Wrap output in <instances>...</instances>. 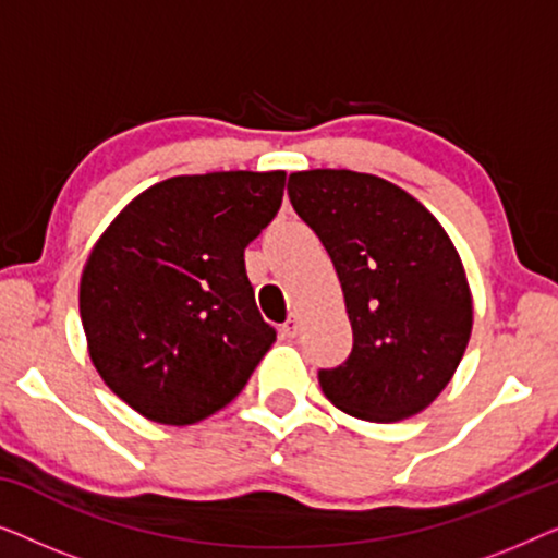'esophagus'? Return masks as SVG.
<instances>
[{
    "instance_id": "34e87169",
    "label": "esophagus",
    "mask_w": 558,
    "mask_h": 558,
    "mask_svg": "<svg viewBox=\"0 0 558 558\" xmlns=\"http://www.w3.org/2000/svg\"><path fill=\"white\" fill-rule=\"evenodd\" d=\"M281 332H284L287 338H296V332H300V317H296V315H289L287 323L281 325Z\"/></svg>"
}]
</instances>
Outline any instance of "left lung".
<instances>
[{
  "label": "left lung",
  "instance_id": "1",
  "mask_svg": "<svg viewBox=\"0 0 558 558\" xmlns=\"http://www.w3.org/2000/svg\"><path fill=\"white\" fill-rule=\"evenodd\" d=\"M289 201L330 254L353 353L319 386L373 424L424 411L452 380L472 335V292L445 228L414 195L353 170L289 174Z\"/></svg>",
  "mask_w": 558,
  "mask_h": 558
}]
</instances>
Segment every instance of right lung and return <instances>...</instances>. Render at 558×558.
<instances>
[{
	"mask_svg": "<svg viewBox=\"0 0 558 558\" xmlns=\"http://www.w3.org/2000/svg\"><path fill=\"white\" fill-rule=\"evenodd\" d=\"M284 180V170L178 174L98 235L81 274V323L98 376L136 414L203 422L274 345L243 248L277 216Z\"/></svg>",
	"mask_w": 558,
	"mask_h": 558,
	"instance_id": "1",
	"label": "right lung"
}]
</instances>
